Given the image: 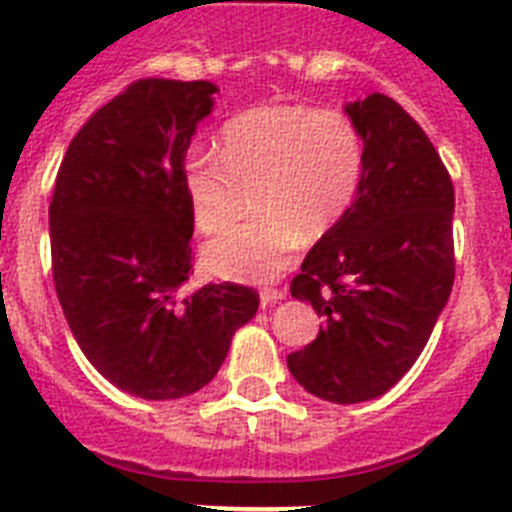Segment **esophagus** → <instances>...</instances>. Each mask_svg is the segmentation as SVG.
Returning a JSON list of instances; mask_svg holds the SVG:
<instances>
[{
    "label": "esophagus",
    "instance_id": "esophagus-1",
    "mask_svg": "<svg viewBox=\"0 0 512 512\" xmlns=\"http://www.w3.org/2000/svg\"><path fill=\"white\" fill-rule=\"evenodd\" d=\"M261 305H274V302H279V300H284V292L282 289H274V287H266V289H261Z\"/></svg>",
    "mask_w": 512,
    "mask_h": 512
}]
</instances>
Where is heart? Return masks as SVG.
Here are the masks:
<instances>
[{
    "label": "heart",
    "instance_id": "b5f03b06",
    "mask_svg": "<svg viewBox=\"0 0 512 512\" xmlns=\"http://www.w3.org/2000/svg\"><path fill=\"white\" fill-rule=\"evenodd\" d=\"M366 166L364 135L346 112L264 104L230 117L220 156L189 153L182 169L194 228L215 233L253 192V223L215 235L207 271L233 282L279 277L302 241H318L354 205Z\"/></svg>",
    "mask_w": 512,
    "mask_h": 512
}]
</instances>
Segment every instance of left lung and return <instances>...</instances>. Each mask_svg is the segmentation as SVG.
Instances as JSON below:
<instances>
[{"instance_id":"obj_1","label":"left lung","mask_w":512,"mask_h":512,"mask_svg":"<svg viewBox=\"0 0 512 512\" xmlns=\"http://www.w3.org/2000/svg\"><path fill=\"white\" fill-rule=\"evenodd\" d=\"M364 135L354 205L292 279L315 307L318 338L287 356L320 400L354 405L395 387L433 333L454 287V184L418 122L374 92L346 104Z\"/></svg>"}]
</instances>
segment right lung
I'll list each match as a JSON object with an SVG mask.
<instances>
[{
	"label": "right lung",
	"mask_w": 512,
	"mask_h": 512,
	"mask_svg": "<svg viewBox=\"0 0 512 512\" xmlns=\"http://www.w3.org/2000/svg\"><path fill=\"white\" fill-rule=\"evenodd\" d=\"M215 92L210 81H133L74 135L53 187L66 323L94 369L143 400L202 390L259 310L256 289L233 282L176 295L192 269L184 158Z\"/></svg>",
	"instance_id": "right-lung-1"
}]
</instances>
